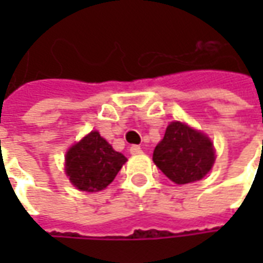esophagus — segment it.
Wrapping results in <instances>:
<instances>
[{
	"label": "esophagus",
	"instance_id": "1",
	"mask_svg": "<svg viewBox=\"0 0 263 263\" xmlns=\"http://www.w3.org/2000/svg\"><path fill=\"white\" fill-rule=\"evenodd\" d=\"M129 152H131V155H138L142 152V149H141V146H138V145H132L131 148H129Z\"/></svg>",
	"mask_w": 263,
	"mask_h": 263
}]
</instances>
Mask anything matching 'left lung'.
<instances>
[{
	"label": "left lung",
	"instance_id": "left-lung-1",
	"mask_svg": "<svg viewBox=\"0 0 263 263\" xmlns=\"http://www.w3.org/2000/svg\"><path fill=\"white\" fill-rule=\"evenodd\" d=\"M214 149L209 138L175 121L154 151L155 165L177 184L203 179L214 163Z\"/></svg>",
	"mask_w": 263,
	"mask_h": 263
}]
</instances>
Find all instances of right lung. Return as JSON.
<instances>
[{
  "mask_svg": "<svg viewBox=\"0 0 263 263\" xmlns=\"http://www.w3.org/2000/svg\"><path fill=\"white\" fill-rule=\"evenodd\" d=\"M126 158L112 149L97 131L69 149L66 155V173L70 182L83 192H98L112 182Z\"/></svg>",
  "mask_w": 263,
  "mask_h": 263,
  "instance_id": "add662e5",
  "label": "right lung"
}]
</instances>
